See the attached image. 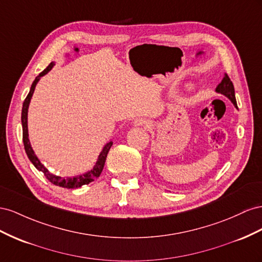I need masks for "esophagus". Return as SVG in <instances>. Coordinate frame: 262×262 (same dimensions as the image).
<instances>
[{
    "label": "esophagus",
    "mask_w": 262,
    "mask_h": 262,
    "mask_svg": "<svg viewBox=\"0 0 262 262\" xmlns=\"http://www.w3.org/2000/svg\"><path fill=\"white\" fill-rule=\"evenodd\" d=\"M135 125L144 126L145 128H150V127H151V124L149 123L148 121H146V119H137V121L135 122Z\"/></svg>",
    "instance_id": "34e87169"
}]
</instances>
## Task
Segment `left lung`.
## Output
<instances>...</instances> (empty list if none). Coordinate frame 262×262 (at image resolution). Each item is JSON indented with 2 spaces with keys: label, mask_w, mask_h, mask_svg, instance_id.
Returning <instances> with one entry per match:
<instances>
[{
  "label": "left lung",
  "mask_w": 262,
  "mask_h": 262,
  "mask_svg": "<svg viewBox=\"0 0 262 262\" xmlns=\"http://www.w3.org/2000/svg\"><path fill=\"white\" fill-rule=\"evenodd\" d=\"M216 92L222 93L231 101V103L237 107V102H236V98H235V89H234V84L233 82L230 81L229 77L227 74H225V77L223 78L221 83L216 88Z\"/></svg>",
  "instance_id": "obj_1"
}]
</instances>
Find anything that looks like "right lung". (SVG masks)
<instances>
[{
    "instance_id": "1",
    "label": "right lung",
    "mask_w": 262,
    "mask_h": 262,
    "mask_svg": "<svg viewBox=\"0 0 262 262\" xmlns=\"http://www.w3.org/2000/svg\"><path fill=\"white\" fill-rule=\"evenodd\" d=\"M54 62H50L49 66L47 67L46 69H45L42 72L39 73V76H37L36 79L34 80L32 88H31V91L27 94L26 99L23 103V108H21V126H23V143H24V148H25V151L27 154L28 159L32 161V163L35 166V168L37 170L41 171V172L46 177L47 180L49 182H51L52 184L58 185V186H62V188H67V189H77L80 188V186L84 185V184H89L90 182H93L94 180L98 179L102 172V170L104 168V164H105V160H106V157L107 154L110 151V149L113 145V141H110L105 146H104L103 150L101 151L100 156H99V159L96 161L94 168L89 171L88 173L85 174H82V176H78V177H74V178H62V177H59L56 176L54 173L49 172V171L43 167V164L39 161V159L37 158L36 155L34 154L33 148L31 146V143H29V139H28V129H27V112H28V106H29V102H31V99L33 96L34 93V90L35 86L37 84V82L39 81V78L45 76L48 71H50V69L54 67Z\"/></svg>"
}]
</instances>
